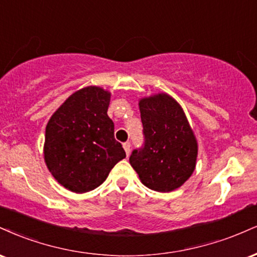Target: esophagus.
Returning <instances> with one entry per match:
<instances>
[{
  "instance_id": "1",
  "label": "esophagus",
  "mask_w": 257,
  "mask_h": 257,
  "mask_svg": "<svg viewBox=\"0 0 257 257\" xmlns=\"http://www.w3.org/2000/svg\"><path fill=\"white\" fill-rule=\"evenodd\" d=\"M123 148H124L126 156H129V154H131V144H129V142H124V144H123Z\"/></svg>"
}]
</instances>
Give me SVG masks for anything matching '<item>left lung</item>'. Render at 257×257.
<instances>
[{
    "instance_id": "obj_1",
    "label": "left lung",
    "mask_w": 257,
    "mask_h": 257,
    "mask_svg": "<svg viewBox=\"0 0 257 257\" xmlns=\"http://www.w3.org/2000/svg\"><path fill=\"white\" fill-rule=\"evenodd\" d=\"M145 145L129 163L142 184L159 193L183 185L196 166L197 140L182 106L168 93L139 100Z\"/></svg>"
}]
</instances>
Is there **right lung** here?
<instances>
[{
	"label": "right lung",
	"mask_w": 257,
	"mask_h": 257,
	"mask_svg": "<svg viewBox=\"0 0 257 257\" xmlns=\"http://www.w3.org/2000/svg\"><path fill=\"white\" fill-rule=\"evenodd\" d=\"M111 93L98 86L74 92L50 117L45 129L44 160L54 178L73 193L99 187L125 158L107 116Z\"/></svg>",
	"instance_id": "obj_1"
}]
</instances>
